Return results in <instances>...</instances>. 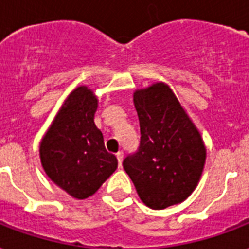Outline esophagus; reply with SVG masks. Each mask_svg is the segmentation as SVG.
I'll return each instance as SVG.
<instances>
[{"label": "esophagus", "instance_id": "obj_1", "mask_svg": "<svg viewBox=\"0 0 249 249\" xmlns=\"http://www.w3.org/2000/svg\"><path fill=\"white\" fill-rule=\"evenodd\" d=\"M117 159H118L119 166H122V161H123V152H118V153H117Z\"/></svg>", "mask_w": 249, "mask_h": 249}]
</instances>
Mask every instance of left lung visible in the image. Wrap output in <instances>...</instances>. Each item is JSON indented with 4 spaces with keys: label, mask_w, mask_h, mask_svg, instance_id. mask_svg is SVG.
<instances>
[{
    "label": "left lung",
    "mask_w": 249,
    "mask_h": 249,
    "mask_svg": "<svg viewBox=\"0 0 249 249\" xmlns=\"http://www.w3.org/2000/svg\"><path fill=\"white\" fill-rule=\"evenodd\" d=\"M134 104L142 138L123 169L146 207L165 209L182 203L203 174L207 149L201 135L165 83L135 90Z\"/></svg>",
    "instance_id": "left-lung-1"
}]
</instances>
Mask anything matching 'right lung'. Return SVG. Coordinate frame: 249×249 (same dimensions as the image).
<instances>
[{
  "instance_id": "add662e5",
  "label": "right lung",
  "mask_w": 249,
  "mask_h": 249,
  "mask_svg": "<svg viewBox=\"0 0 249 249\" xmlns=\"http://www.w3.org/2000/svg\"><path fill=\"white\" fill-rule=\"evenodd\" d=\"M98 100L88 87H76L40 142V160L52 182L75 198L92 196L118 166L94 124Z\"/></svg>"
}]
</instances>
